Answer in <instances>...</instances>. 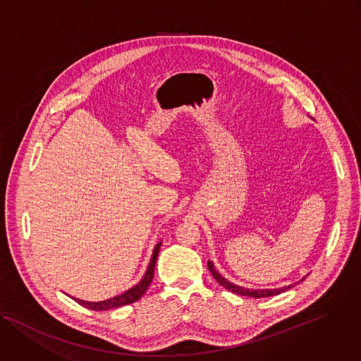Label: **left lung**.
Segmentation results:
<instances>
[{
	"instance_id": "8db88e82",
	"label": "left lung",
	"mask_w": 361,
	"mask_h": 361,
	"mask_svg": "<svg viewBox=\"0 0 361 361\" xmlns=\"http://www.w3.org/2000/svg\"><path fill=\"white\" fill-rule=\"evenodd\" d=\"M207 269L210 270L212 276L216 279V281H218L221 286H224L225 289H228L229 292L235 293V295H239V296H247V298H255V299H262V298H269V296H276V295H280L281 292L290 289V286H286V287H281V289H263V290H250V289H245V287H240V286H236L231 281H228L225 277H222L218 271L214 270L212 262H207Z\"/></svg>"
}]
</instances>
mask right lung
<instances>
[{
    "label": "right lung",
    "mask_w": 361,
    "mask_h": 361,
    "mask_svg": "<svg viewBox=\"0 0 361 361\" xmlns=\"http://www.w3.org/2000/svg\"><path fill=\"white\" fill-rule=\"evenodd\" d=\"M161 245L162 243H158L155 246V250H154V255L151 257V262H149V266L147 269V273L145 276L142 277V280L133 286L132 289H129L128 292H125L123 295H119L116 298H112V299H108V300H104V302H84V300H80V299H74L75 302H78L81 306L87 307V309H91V310H95V312H102V310H109V309H115V307H119V306H125V305H130L136 300H139L143 293L147 292V289L149 287L152 279H154V270H155V264H157V259H158V253H159V249H161Z\"/></svg>",
    "instance_id": "add662e5"
}]
</instances>
